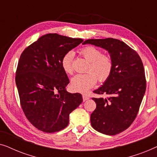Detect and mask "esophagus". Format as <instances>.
Instances as JSON below:
<instances>
[{
	"mask_svg": "<svg viewBox=\"0 0 157 157\" xmlns=\"http://www.w3.org/2000/svg\"><path fill=\"white\" fill-rule=\"evenodd\" d=\"M82 97H83V101H86L88 99H89V96H86V95H85V94H83V95L82 96Z\"/></svg>",
	"mask_w": 157,
	"mask_h": 157,
	"instance_id": "esophagus-1",
	"label": "esophagus"
}]
</instances>
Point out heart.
<instances>
[{
	"instance_id": "1",
	"label": "heart",
	"mask_w": 157,
	"mask_h": 157,
	"mask_svg": "<svg viewBox=\"0 0 157 157\" xmlns=\"http://www.w3.org/2000/svg\"><path fill=\"white\" fill-rule=\"evenodd\" d=\"M81 56L89 61L86 74H76L71 78V86L75 91L86 93L94 87L96 81L104 82L111 75L112 61L107 56L102 55L100 50L93 46H86L79 51ZM74 53L68 51L61 59V66L68 74L73 73Z\"/></svg>"
}]
</instances>
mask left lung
<instances>
[{
  "mask_svg": "<svg viewBox=\"0 0 157 157\" xmlns=\"http://www.w3.org/2000/svg\"><path fill=\"white\" fill-rule=\"evenodd\" d=\"M91 44L108 51L112 61L111 75L94 93L106 98H93L96 108L91 114L92 127L106 135L119 134L136 118L146 91L142 61L136 51L114 38L89 39Z\"/></svg>",
  "mask_w": 157,
  "mask_h": 157,
  "instance_id": "8db88e82",
  "label": "left lung"
}]
</instances>
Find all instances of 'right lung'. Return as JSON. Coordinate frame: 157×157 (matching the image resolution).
<instances>
[{
	"mask_svg": "<svg viewBox=\"0 0 157 157\" xmlns=\"http://www.w3.org/2000/svg\"><path fill=\"white\" fill-rule=\"evenodd\" d=\"M83 40L56 33L38 38L23 51L16 74V83L23 112L44 132L63 129L69 115L83 101L81 94L66 91L69 80L61 66L66 53Z\"/></svg>",
	"mask_w": 157,
	"mask_h": 157,
	"instance_id": "add662e5",
	"label": "right lung"
}]
</instances>
